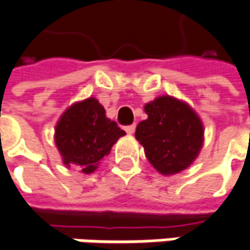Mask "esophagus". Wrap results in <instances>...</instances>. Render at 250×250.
<instances>
[{
	"label": "esophagus",
	"instance_id": "34e87169",
	"mask_svg": "<svg viewBox=\"0 0 250 250\" xmlns=\"http://www.w3.org/2000/svg\"><path fill=\"white\" fill-rule=\"evenodd\" d=\"M125 133H127V134H130V136H131V134L134 133V130H136V125H125Z\"/></svg>",
	"mask_w": 250,
	"mask_h": 250
}]
</instances>
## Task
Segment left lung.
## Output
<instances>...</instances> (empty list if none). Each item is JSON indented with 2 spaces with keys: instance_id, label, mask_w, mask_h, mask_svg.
I'll use <instances>...</instances> for the list:
<instances>
[{
  "instance_id": "8db88e82",
  "label": "left lung",
  "mask_w": 250,
  "mask_h": 250,
  "mask_svg": "<svg viewBox=\"0 0 250 250\" xmlns=\"http://www.w3.org/2000/svg\"><path fill=\"white\" fill-rule=\"evenodd\" d=\"M147 119L136 128V139L147 160L160 174L174 175L187 169L204 144V125L187 102L164 95L144 106Z\"/></svg>"
}]
</instances>
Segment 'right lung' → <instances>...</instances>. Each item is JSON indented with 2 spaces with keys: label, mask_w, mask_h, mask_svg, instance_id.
Segmentation results:
<instances>
[{
  "label": "right lung",
  "mask_w": 250,
  "mask_h": 250,
  "mask_svg": "<svg viewBox=\"0 0 250 250\" xmlns=\"http://www.w3.org/2000/svg\"><path fill=\"white\" fill-rule=\"evenodd\" d=\"M125 134L116 122L106 117L99 100L89 97L62 113L55 125L53 139L67 168L75 167L83 174H92Z\"/></svg>",
  "instance_id": "add662e5"
}]
</instances>
